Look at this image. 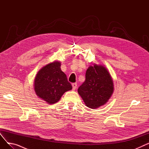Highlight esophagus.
Segmentation results:
<instances>
[{
	"label": "esophagus",
	"mask_w": 149,
	"mask_h": 149,
	"mask_svg": "<svg viewBox=\"0 0 149 149\" xmlns=\"http://www.w3.org/2000/svg\"><path fill=\"white\" fill-rule=\"evenodd\" d=\"M72 88H73V89H74V90H75V89L77 88V84L76 83H72Z\"/></svg>",
	"instance_id": "esophagus-1"
}]
</instances>
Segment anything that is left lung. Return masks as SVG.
<instances>
[{"instance_id": "left-lung-1", "label": "left lung", "mask_w": 149, "mask_h": 149, "mask_svg": "<svg viewBox=\"0 0 149 149\" xmlns=\"http://www.w3.org/2000/svg\"><path fill=\"white\" fill-rule=\"evenodd\" d=\"M113 89V80L106 68L94 64L87 69L86 80L78 89V93L86 106L95 109L107 102Z\"/></svg>"}]
</instances>
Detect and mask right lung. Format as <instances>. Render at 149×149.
<instances>
[{
  "label": "right lung",
  "mask_w": 149,
  "mask_h": 149,
  "mask_svg": "<svg viewBox=\"0 0 149 149\" xmlns=\"http://www.w3.org/2000/svg\"><path fill=\"white\" fill-rule=\"evenodd\" d=\"M58 61L46 65L37 72L34 80L36 95L48 104L58 101L63 93L72 89Z\"/></svg>",
  "instance_id": "1"
}]
</instances>
